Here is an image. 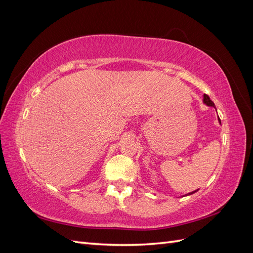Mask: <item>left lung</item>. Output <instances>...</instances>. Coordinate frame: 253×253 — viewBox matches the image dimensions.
I'll return each instance as SVG.
<instances>
[{"label": "left lung", "mask_w": 253, "mask_h": 253, "mask_svg": "<svg viewBox=\"0 0 253 253\" xmlns=\"http://www.w3.org/2000/svg\"><path fill=\"white\" fill-rule=\"evenodd\" d=\"M203 102L206 104V105H208V106H213V108H215V105H214V103H213V101H211V99H210V97L208 96V95H204V99H203ZM218 122L220 124V119L218 118ZM196 191H198V190H196ZM196 191H193V192H190V193H188V194H186L185 196H188V195H191V194H193V193H195Z\"/></svg>", "instance_id": "obj_1"}]
</instances>
